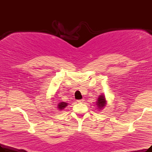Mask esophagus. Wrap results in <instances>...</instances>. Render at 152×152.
Returning <instances> with one entry per match:
<instances>
[{
    "label": "esophagus",
    "instance_id": "34e87169",
    "mask_svg": "<svg viewBox=\"0 0 152 152\" xmlns=\"http://www.w3.org/2000/svg\"><path fill=\"white\" fill-rule=\"evenodd\" d=\"M84 99H81V100H77V102L78 103H83V102H84Z\"/></svg>",
    "mask_w": 152,
    "mask_h": 152
}]
</instances>
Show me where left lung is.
I'll return each mask as SVG.
<instances>
[{
  "instance_id": "8db88e82",
  "label": "left lung",
  "mask_w": 152,
  "mask_h": 152,
  "mask_svg": "<svg viewBox=\"0 0 152 152\" xmlns=\"http://www.w3.org/2000/svg\"><path fill=\"white\" fill-rule=\"evenodd\" d=\"M95 102H96L95 105H96L97 110H98L99 111L103 110V108H104L107 105V101L105 98V94H102L100 95L97 99V101Z\"/></svg>"
}]
</instances>
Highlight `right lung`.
Listing matches in <instances>:
<instances>
[{"instance_id":"right-lung-1","label":"right lung","mask_w":152,"mask_h":152,"mask_svg":"<svg viewBox=\"0 0 152 152\" xmlns=\"http://www.w3.org/2000/svg\"><path fill=\"white\" fill-rule=\"evenodd\" d=\"M52 99H53V97L52 98ZM68 105V103L60 102L59 103H58L57 104V110H58L59 111H61V110L65 109Z\"/></svg>"}]
</instances>
